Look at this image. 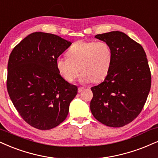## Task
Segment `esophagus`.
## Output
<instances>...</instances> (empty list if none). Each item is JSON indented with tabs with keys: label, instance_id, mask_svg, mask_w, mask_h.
Masks as SVG:
<instances>
[{
	"label": "esophagus",
	"instance_id": "34e87169",
	"mask_svg": "<svg viewBox=\"0 0 158 158\" xmlns=\"http://www.w3.org/2000/svg\"><path fill=\"white\" fill-rule=\"evenodd\" d=\"M83 90H85L84 87H79V88H78V91H79V93H81Z\"/></svg>",
	"mask_w": 158,
	"mask_h": 158
}]
</instances>
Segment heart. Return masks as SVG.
<instances>
[{"label":"heart","instance_id":"obj_1","mask_svg":"<svg viewBox=\"0 0 158 158\" xmlns=\"http://www.w3.org/2000/svg\"><path fill=\"white\" fill-rule=\"evenodd\" d=\"M67 56L56 60V68L64 80L75 81L80 71L81 81L96 83L103 80L109 73L113 51L105 41L78 40L68 49Z\"/></svg>","mask_w":158,"mask_h":158}]
</instances>
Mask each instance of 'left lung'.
<instances>
[{
  "mask_svg": "<svg viewBox=\"0 0 158 158\" xmlns=\"http://www.w3.org/2000/svg\"><path fill=\"white\" fill-rule=\"evenodd\" d=\"M96 37L111 46L113 62L104 81L91 87V113L106 126L123 127L140 113L151 88L146 53L139 43L123 32L111 31Z\"/></svg>",
  "mask_w": 158,
  "mask_h": 158,
  "instance_id": "left-lung-1",
  "label": "left lung"
}]
</instances>
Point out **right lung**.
<instances>
[{
	"label": "right lung",
	"mask_w": 158,
	"mask_h": 158,
	"mask_svg": "<svg viewBox=\"0 0 158 158\" xmlns=\"http://www.w3.org/2000/svg\"><path fill=\"white\" fill-rule=\"evenodd\" d=\"M71 45L57 35L35 32L13 48L6 87L15 107L30 126L54 128L67 117L78 87L61 77L56 60Z\"/></svg>",
	"instance_id": "obj_1"
}]
</instances>
